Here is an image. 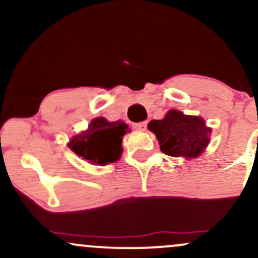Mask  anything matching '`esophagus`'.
<instances>
[{
  "label": "esophagus",
  "instance_id": "obj_1",
  "mask_svg": "<svg viewBox=\"0 0 258 258\" xmlns=\"http://www.w3.org/2000/svg\"><path fill=\"white\" fill-rule=\"evenodd\" d=\"M147 125H148V123L146 122V121H143V122L136 123V125L133 127H135V130H137V131H146Z\"/></svg>",
  "mask_w": 258,
  "mask_h": 258
}]
</instances>
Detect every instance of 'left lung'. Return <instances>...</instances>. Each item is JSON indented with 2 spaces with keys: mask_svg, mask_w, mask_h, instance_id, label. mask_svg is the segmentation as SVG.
Instances as JSON below:
<instances>
[{
  "mask_svg": "<svg viewBox=\"0 0 258 258\" xmlns=\"http://www.w3.org/2000/svg\"><path fill=\"white\" fill-rule=\"evenodd\" d=\"M148 128L156 136L160 149L174 158L195 159L210 143L212 130L199 116L170 110L162 120H152Z\"/></svg>",
  "mask_w": 258,
  "mask_h": 258,
  "instance_id": "left-lung-1",
  "label": "left lung"
}]
</instances>
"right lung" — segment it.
Segmentation results:
<instances>
[{"label":"right lung","instance_id":"1","mask_svg":"<svg viewBox=\"0 0 258 258\" xmlns=\"http://www.w3.org/2000/svg\"><path fill=\"white\" fill-rule=\"evenodd\" d=\"M128 131L123 121L109 122L104 117H96L88 128L73 137L68 146L80 158L103 166L120 159L122 137Z\"/></svg>","mask_w":258,"mask_h":258}]
</instances>
